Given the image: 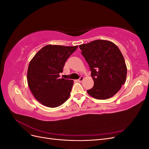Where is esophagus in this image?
Returning <instances> with one entry per match:
<instances>
[{
    "instance_id": "1",
    "label": "esophagus",
    "mask_w": 149,
    "mask_h": 149,
    "mask_svg": "<svg viewBox=\"0 0 149 149\" xmlns=\"http://www.w3.org/2000/svg\"><path fill=\"white\" fill-rule=\"evenodd\" d=\"M83 79H84V78L83 77V76H81V77L78 79V82H81V81H83Z\"/></svg>"
}]
</instances>
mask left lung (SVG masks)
<instances>
[{"label": "left lung", "instance_id": "left-lung-1", "mask_svg": "<svg viewBox=\"0 0 149 149\" xmlns=\"http://www.w3.org/2000/svg\"><path fill=\"white\" fill-rule=\"evenodd\" d=\"M89 65L94 81L87 91L97 100H107L118 93L126 80L127 66L116 45L104 40H96L79 46Z\"/></svg>", "mask_w": 149, "mask_h": 149}]
</instances>
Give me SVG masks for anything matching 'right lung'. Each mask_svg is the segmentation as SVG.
<instances>
[{"instance_id": "1", "label": "right lung", "mask_w": 149, "mask_h": 149, "mask_svg": "<svg viewBox=\"0 0 149 149\" xmlns=\"http://www.w3.org/2000/svg\"><path fill=\"white\" fill-rule=\"evenodd\" d=\"M78 48L48 45L30 61L27 83L36 100L48 107H56L70 97L73 81L60 78L68 58Z\"/></svg>"}]
</instances>
